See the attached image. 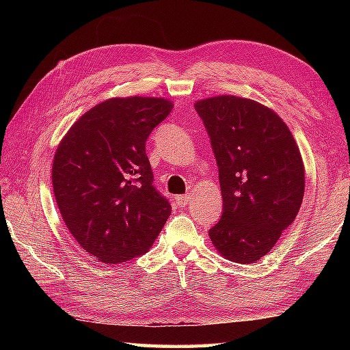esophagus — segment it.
Returning <instances> with one entry per match:
<instances>
[{
	"label": "esophagus",
	"instance_id": "1",
	"mask_svg": "<svg viewBox=\"0 0 350 350\" xmlns=\"http://www.w3.org/2000/svg\"><path fill=\"white\" fill-rule=\"evenodd\" d=\"M176 200H177V204H179V206H185L188 204L189 196H187V194H183V196H177Z\"/></svg>",
	"mask_w": 350,
	"mask_h": 350
}]
</instances>
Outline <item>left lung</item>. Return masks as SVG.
<instances>
[{
    "mask_svg": "<svg viewBox=\"0 0 350 350\" xmlns=\"http://www.w3.org/2000/svg\"><path fill=\"white\" fill-rule=\"evenodd\" d=\"M215 152L224 211L210 239L238 264L265 256L304 198V163L281 117L254 100L217 96L194 103Z\"/></svg>",
    "mask_w": 350,
    "mask_h": 350,
    "instance_id": "obj_1",
    "label": "left lung"
}]
</instances>
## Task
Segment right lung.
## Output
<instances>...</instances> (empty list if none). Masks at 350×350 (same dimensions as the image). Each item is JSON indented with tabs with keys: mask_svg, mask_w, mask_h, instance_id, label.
I'll return each instance as SVG.
<instances>
[{
	"mask_svg": "<svg viewBox=\"0 0 350 350\" xmlns=\"http://www.w3.org/2000/svg\"><path fill=\"white\" fill-rule=\"evenodd\" d=\"M173 109L167 98L117 97L77 120L58 145L52 185L69 233L100 262L146 253L171 205L152 185L145 142Z\"/></svg>",
	"mask_w": 350,
	"mask_h": 350,
	"instance_id": "obj_1",
	"label": "right lung"
}]
</instances>
